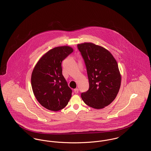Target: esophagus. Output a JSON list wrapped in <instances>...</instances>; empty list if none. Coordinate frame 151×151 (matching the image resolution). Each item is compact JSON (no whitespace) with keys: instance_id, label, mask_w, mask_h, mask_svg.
Wrapping results in <instances>:
<instances>
[{"instance_id":"esophagus-1","label":"esophagus","mask_w":151,"mask_h":151,"mask_svg":"<svg viewBox=\"0 0 151 151\" xmlns=\"http://www.w3.org/2000/svg\"><path fill=\"white\" fill-rule=\"evenodd\" d=\"M74 91L75 93H78V91H79V89H78V88H76V89H74Z\"/></svg>"}]
</instances>
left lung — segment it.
<instances>
[{"instance_id":"8db88e82","label":"left lung","mask_w":151,"mask_h":151,"mask_svg":"<svg viewBox=\"0 0 151 151\" xmlns=\"http://www.w3.org/2000/svg\"><path fill=\"white\" fill-rule=\"evenodd\" d=\"M86 65L89 88L81 93L86 105L96 109L105 108L116 98L122 77L117 63L105 47L91 42L78 43Z\"/></svg>"}]
</instances>
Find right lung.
<instances>
[{"instance_id":"obj_1","label":"right lung","mask_w":151,"mask_h":151,"mask_svg":"<svg viewBox=\"0 0 151 151\" xmlns=\"http://www.w3.org/2000/svg\"><path fill=\"white\" fill-rule=\"evenodd\" d=\"M73 50L67 45L55 47L45 53L33 69L31 81L34 94L48 110H62L71 97L72 91L62 74V62Z\"/></svg>"}]
</instances>
